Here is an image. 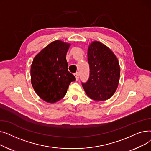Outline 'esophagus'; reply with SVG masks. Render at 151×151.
Segmentation results:
<instances>
[{
	"label": "esophagus",
	"instance_id": "34e87169",
	"mask_svg": "<svg viewBox=\"0 0 151 151\" xmlns=\"http://www.w3.org/2000/svg\"><path fill=\"white\" fill-rule=\"evenodd\" d=\"M79 75H79V73H78V72L75 73V77H76V81H78V80H79Z\"/></svg>",
	"mask_w": 151,
	"mask_h": 151
}]
</instances>
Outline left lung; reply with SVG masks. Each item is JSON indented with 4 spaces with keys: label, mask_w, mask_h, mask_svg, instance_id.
I'll list each match as a JSON object with an SVG mask.
<instances>
[{
    "label": "left lung",
    "mask_w": 151,
    "mask_h": 151,
    "mask_svg": "<svg viewBox=\"0 0 151 151\" xmlns=\"http://www.w3.org/2000/svg\"><path fill=\"white\" fill-rule=\"evenodd\" d=\"M90 74L82 83L87 96L95 101H104L115 93L120 78V67L114 53L99 42H92L88 48Z\"/></svg>",
    "instance_id": "1"
}]
</instances>
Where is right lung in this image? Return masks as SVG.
<instances>
[{
    "instance_id": "1",
    "label": "right lung",
    "mask_w": 151,
    "mask_h": 151,
    "mask_svg": "<svg viewBox=\"0 0 151 151\" xmlns=\"http://www.w3.org/2000/svg\"><path fill=\"white\" fill-rule=\"evenodd\" d=\"M70 44L54 41L34 58L30 68L31 83L38 96L44 101L55 103L65 96L75 76L68 70L66 54Z\"/></svg>"
}]
</instances>
